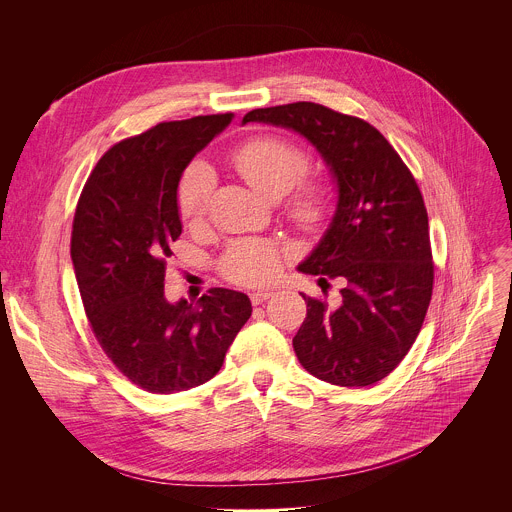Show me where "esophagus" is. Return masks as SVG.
<instances>
[{
    "label": "esophagus",
    "mask_w": 512,
    "mask_h": 512,
    "mask_svg": "<svg viewBox=\"0 0 512 512\" xmlns=\"http://www.w3.org/2000/svg\"><path fill=\"white\" fill-rule=\"evenodd\" d=\"M273 297V291H269V289H265V291H255V293H251V303L253 305H261L263 301H267V299H271Z\"/></svg>",
    "instance_id": "1"
}]
</instances>
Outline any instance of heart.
<instances>
[{
  "label": "heart",
  "instance_id": "heart-1",
  "mask_svg": "<svg viewBox=\"0 0 512 512\" xmlns=\"http://www.w3.org/2000/svg\"><path fill=\"white\" fill-rule=\"evenodd\" d=\"M239 175L261 195L281 199L307 173L309 161L301 149L279 137H257L231 155ZM213 173L207 163L193 161L177 183V209L187 223H197L207 209L213 189ZM327 211L325 193L319 187L299 189L287 203L289 217L303 229L317 227ZM281 249L269 239H239L229 245L221 259L227 279L241 285H261L277 277Z\"/></svg>",
  "mask_w": 512,
  "mask_h": 512
}]
</instances>
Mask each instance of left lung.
<instances>
[{
  "instance_id": "1",
  "label": "left lung",
  "mask_w": 512,
  "mask_h": 512,
  "mask_svg": "<svg viewBox=\"0 0 512 512\" xmlns=\"http://www.w3.org/2000/svg\"><path fill=\"white\" fill-rule=\"evenodd\" d=\"M241 123L305 137L337 189L335 213L297 269L341 277L343 299L329 309L303 295L307 317L293 339L299 363L339 387L375 385L409 353L433 293L429 217L415 177L373 125L319 103L253 109Z\"/></svg>"
}]
</instances>
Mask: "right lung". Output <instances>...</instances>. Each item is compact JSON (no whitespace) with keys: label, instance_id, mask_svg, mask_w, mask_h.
Returning <instances> with one entry per match:
<instances>
[{"label":"right lung","instance_id":"obj_1","mask_svg":"<svg viewBox=\"0 0 512 512\" xmlns=\"http://www.w3.org/2000/svg\"><path fill=\"white\" fill-rule=\"evenodd\" d=\"M233 113L159 123L113 145L79 197L71 261L91 329L137 387L171 395L213 379L251 317L245 293L165 299V259L181 235L177 183Z\"/></svg>","mask_w":512,"mask_h":512}]
</instances>
